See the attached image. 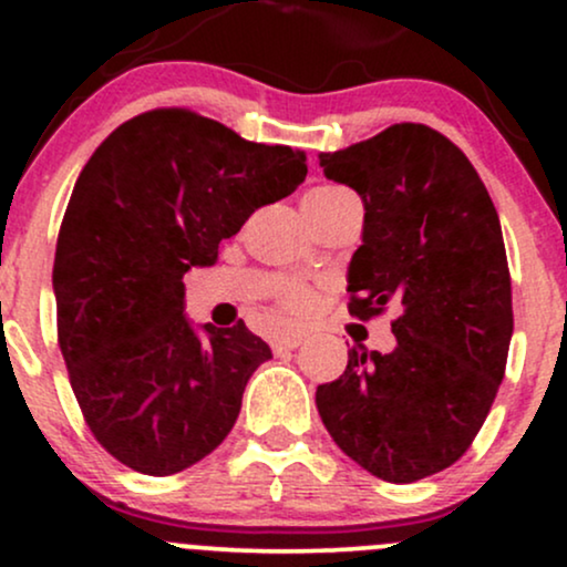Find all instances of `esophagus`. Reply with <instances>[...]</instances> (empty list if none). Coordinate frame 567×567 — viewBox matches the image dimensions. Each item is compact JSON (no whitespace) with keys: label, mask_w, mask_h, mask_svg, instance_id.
<instances>
[{"label":"esophagus","mask_w":567,"mask_h":567,"mask_svg":"<svg viewBox=\"0 0 567 567\" xmlns=\"http://www.w3.org/2000/svg\"><path fill=\"white\" fill-rule=\"evenodd\" d=\"M303 338H306L303 333H279V336L271 338V349H275V351L296 349V347H301Z\"/></svg>","instance_id":"obj_1"}]
</instances>
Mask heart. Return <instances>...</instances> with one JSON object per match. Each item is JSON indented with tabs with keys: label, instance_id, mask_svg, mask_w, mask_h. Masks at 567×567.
<instances>
[{
	"label": "heart",
	"instance_id": "obj_1",
	"mask_svg": "<svg viewBox=\"0 0 567 567\" xmlns=\"http://www.w3.org/2000/svg\"><path fill=\"white\" fill-rule=\"evenodd\" d=\"M320 192H341V188H317V192H311V194H320ZM282 303L288 306L290 311H306V309H311V303H315V296H311V290L290 285V288H285V292H282Z\"/></svg>",
	"mask_w": 567,
	"mask_h": 567
}]
</instances>
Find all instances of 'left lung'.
<instances>
[{
    "instance_id": "1",
    "label": "left lung",
    "mask_w": 567,
    "mask_h": 567,
    "mask_svg": "<svg viewBox=\"0 0 567 567\" xmlns=\"http://www.w3.org/2000/svg\"><path fill=\"white\" fill-rule=\"evenodd\" d=\"M324 178L365 207L349 261V311L396 303V347H357L317 410L351 461L386 483L455 464L491 413L512 341V279L491 194L455 143L426 125L386 127L322 152Z\"/></svg>"
}]
</instances>
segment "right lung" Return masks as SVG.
Returning <instances> with one entry per match:
<instances>
[{
    "label": "right lung",
    "mask_w": 567,
    "mask_h": 567,
    "mask_svg": "<svg viewBox=\"0 0 567 567\" xmlns=\"http://www.w3.org/2000/svg\"><path fill=\"white\" fill-rule=\"evenodd\" d=\"M303 178L301 148L184 109L125 122L84 165L55 245L58 343L90 432L130 470L184 472L231 432L271 349L245 322L188 320L184 275Z\"/></svg>",
    "instance_id": "1"
}]
</instances>
